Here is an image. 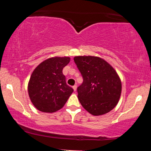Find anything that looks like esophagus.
<instances>
[{
  "instance_id": "esophagus-1",
  "label": "esophagus",
  "mask_w": 151,
  "mask_h": 151,
  "mask_svg": "<svg viewBox=\"0 0 151 151\" xmlns=\"http://www.w3.org/2000/svg\"><path fill=\"white\" fill-rule=\"evenodd\" d=\"M72 88H73V89H74V91H75L76 90H77V85H74L73 86H72Z\"/></svg>"
}]
</instances>
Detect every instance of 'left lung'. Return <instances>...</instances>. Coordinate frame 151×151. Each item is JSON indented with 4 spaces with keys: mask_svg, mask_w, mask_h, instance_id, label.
Listing matches in <instances>:
<instances>
[{
    "mask_svg": "<svg viewBox=\"0 0 151 151\" xmlns=\"http://www.w3.org/2000/svg\"><path fill=\"white\" fill-rule=\"evenodd\" d=\"M74 61L83 77V83L77 88L81 106L93 116L111 111L117 105L122 89L114 67L95 56H77Z\"/></svg>",
    "mask_w": 151,
    "mask_h": 151,
    "instance_id": "8db88e82",
    "label": "left lung"
}]
</instances>
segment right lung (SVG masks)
<instances>
[{
    "label": "right lung",
    "instance_id": "add662e5",
    "mask_svg": "<svg viewBox=\"0 0 151 151\" xmlns=\"http://www.w3.org/2000/svg\"><path fill=\"white\" fill-rule=\"evenodd\" d=\"M70 62L69 57L47 59L35 69L28 82L29 97L36 109L53 113L61 109L73 92L66 84L62 70Z\"/></svg>",
    "mask_w": 151,
    "mask_h": 151
}]
</instances>
